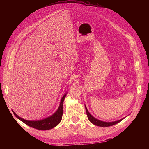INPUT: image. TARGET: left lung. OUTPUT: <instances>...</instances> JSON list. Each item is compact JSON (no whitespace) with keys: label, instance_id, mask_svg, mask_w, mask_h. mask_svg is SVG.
Wrapping results in <instances>:
<instances>
[{"label":"left lung","instance_id":"8db88e82","mask_svg":"<svg viewBox=\"0 0 149 149\" xmlns=\"http://www.w3.org/2000/svg\"><path fill=\"white\" fill-rule=\"evenodd\" d=\"M85 107H86V113H87V115L88 117V118L89 120V121L93 123V124L99 126V127H109V126H111L113 125L114 124H116L117 123H118L119 122H120L121 121H122L124 118L120 119L119 120L117 121H112V122H106V121H101L100 120H98L97 118H95L94 117H93L88 111L86 105H85Z\"/></svg>","mask_w":149,"mask_h":149}]
</instances>
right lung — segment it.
Listing matches in <instances>:
<instances>
[{
	"mask_svg": "<svg viewBox=\"0 0 149 149\" xmlns=\"http://www.w3.org/2000/svg\"><path fill=\"white\" fill-rule=\"evenodd\" d=\"M67 93L63 95L62 98L61 99L59 106L58 110L54 113L52 115L40 120H26L20 117L17 116L13 110L12 112L13 114L16 116L20 121L24 122L25 124L33 127L34 129L39 130H47L49 129H52L56 127L57 125L59 124L62 120V114H63V103L64 99L66 97Z\"/></svg>",
	"mask_w": 149,
	"mask_h": 149,
	"instance_id": "add662e5",
	"label": "right lung"
}]
</instances>
